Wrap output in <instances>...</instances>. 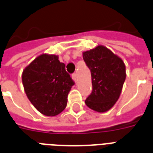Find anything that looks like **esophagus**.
I'll return each instance as SVG.
<instances>
[{"label":"esophagus","mask_w":153,"mask_h":153,"mask_svg":"<svg viewBox=\"0 0 153 153\" xmlns=\"http://www.w3.org/2000/svg\"><path fill=\"white\" fill-rule=\"evenodd\" d=\"M72 79H74V82H77V74L76 73H74V74H72Z\"/></svg>","instance_id":"obj_1"}]
</instances>
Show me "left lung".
I'll use <instances>...</instances> for the list:
<instances>
[{"label": "left lung", "mask_w": 153, "mask_h": 153, "mask_svg": "<svg viewBox=\"0 0 153 153\" xmlns=\"http://www.w3.org/2000/svg\"><path fill=\"white\" fill-rule=\"evenodd\" d=\"M90 70L93 89L85 100L89 108L105 112L117 101L126 79V67L120 57L103 45L83 53Z\"/></svg>", "instance_id": "obj_1"}]
</instances>
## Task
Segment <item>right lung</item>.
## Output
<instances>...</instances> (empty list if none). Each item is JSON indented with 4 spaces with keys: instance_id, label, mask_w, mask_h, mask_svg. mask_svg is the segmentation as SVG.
<instances>
[{
    "instance_id": "right-lung-1",
    "label": "right lung",
    "mask_w": 153,
    "mask_h": 153,
    "mask_svg": "<svg viewBox=\"0 0 153 153\" xmlns=\"http://www.w3.org/2000/svg\"><path fill=\"white\" fill-rule=\"evenodd\" d=\"M27 97L38 111L55 116L67 106L68 95L74 82L65 70V64L56 55L42 54L27 68L22 75Z\"/></svg>"
}]
</instances>
